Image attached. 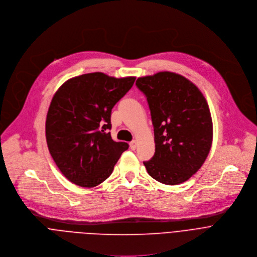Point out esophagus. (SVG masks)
Masks as SVG:
<instances>
[{
    "label": "esophagus",
    "instance_id": "34e87169",
    "mask_svg": "<svg viewBox=\"0 0 257 257\" xmlns=\"http://www.w3.org/2000/svg\"><path fill=\"white\" fill-rule=\"evenodd\" d=\"M130 147H131V149L132 150H136V148H137V141H132L131 143H130Z\"/></svg>",
    "mask_w": 257,
    "mask_h": 257
}]
</instances>
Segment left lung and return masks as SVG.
Returning a JSON list of instances; mask_svg holds the SVG:
<instances>
[{"instance_id": "left-lung-1", "label": "left lung", "mask_w": 257, "mask_h": 257, "mask_svg": "<svg viewBox=\"0 0 257 257\" xmlns=\"http://www.w3.org/2000/svg\"><path fill=\"white\" fill-rule=\"evenodd\" d=\"M136 85L147 98L155 136V154L144 165L161 183H182L201 167L211 150L213 122L207 100L175 73L139 78Z\"/></svg>"}]
</instances>
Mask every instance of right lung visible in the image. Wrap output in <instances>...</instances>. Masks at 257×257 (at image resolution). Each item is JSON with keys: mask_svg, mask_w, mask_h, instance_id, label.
<instances>
[{"mask_svg": "<svg viewBox=\"0 0 257 257\" xmlns=\"http://www.w3.org/2000/svg\"><path fill=\"white\" fill-rule=\"evenodd\" d=\"M91 73L67 81L48 108L45 136L51 157L73 183L94 187L107 179L128 144L112 140L111 110L135 83Z\"/></svg>", "mask_w": 257, "mask_h": 257, "instance_id": "obj_1", "label": "right lung"}]
</instances>
